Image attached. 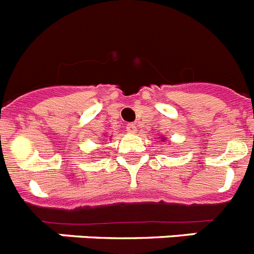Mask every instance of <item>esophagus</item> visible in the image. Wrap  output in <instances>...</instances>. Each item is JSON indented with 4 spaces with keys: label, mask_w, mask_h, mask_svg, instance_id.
I'll list each match as a JSON object with an SVG mask.
<instances>
[{
    "label": "esophagus",
    "mask_w": 254,
    "mask_h": 254,
    "mask_svg": "<svg viewBox=\"0 0 254 254\" xmlns=\"http://www.w3.org/2000/svg\"><path fill=\"white\" fill-rule=\"evenodd\" d=\"M126 128H127V131H128L129 133H135V132H136V125H135V123H128Z\"/></svg>",
    "instance_id": "esophagus-1"
}]
</instances>
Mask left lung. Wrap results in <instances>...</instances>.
<instances>
[{"mask_svg":"<svg viewBox=\"0 0 254 254\" xmlns=\"http://www.w3.org/2000/svg\"><path fill=\"white\" fill-rule=\"evenodd\" d=\"M162 141H163V137H162Z\"/></svg>","mask_w":254,"mask_h":254,"instance_id":"1","label":"left lung"}]
</instances>
